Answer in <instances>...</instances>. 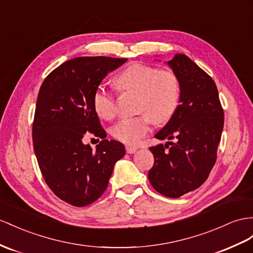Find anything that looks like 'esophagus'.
<instances>
[{
    "label": "esophagus",
    "instance_id": "esophagus-1",
    "mask_svg": "<svg viewBox=\"0 0 253 253\" xmlns=\"http://www.w3.org/2000/svg\"><path fill=\"white\" fill-rule=\"evenodd\" d=\"M125 148H126V152L128 154H133L135 151H137V147L131 146V145H126Z\"/></svg>",
    "mask_w": 253,
    "mask_h": 253
}]
</instances>
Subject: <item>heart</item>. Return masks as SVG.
<instances>
[{
    "instance_id": "1",
    "label": "heart",
    "mask_w": 253,
    "mask_h": 253,
    "mask_svg": "<svg viewBox=\"0 0 253 253\" xmlns=\"http://www.w3.org/2000/svg\"><path fill=\"white\" fill-rule=\"evenodd\" d=\"M116 84L123 92L139 94L138 111L134 118L119 121L111 128L113 138L126 144H137L151 131L154 121H169L179 106L180 82L170 69L135 62L119 75ZM94 109L101 119L111 120L116 114V97L105 87H98L93 97Z\"/></svg>"
}]
</instances>
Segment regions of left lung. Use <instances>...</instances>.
<instances>
[{
  "label": "left lung",
  "mask_w": 253,
  "mask_h": 253,
  "mask_svg": "<svg viewBox=\"0 0 253 253\" xmlns=\"http://www.w3.org/2000/svg\"><path fill=\"white\" fill-rule=\"evenodd\" d=\"M168 64L180 82V103L155 137L175 141L150 147L154 166L147 176L159 193L179 198L199 188L216 164L224 113L216 83L202 68L185 54Z\"/></svg>",
  "instance_id": "8db88e82"
}]
</instances>
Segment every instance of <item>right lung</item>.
Wrapping results in <instances>:
<instances>
[{
	"mask_svg": "<svg viewBox=\"0 0 253 253\" xmlns=\"http://www.w3.org/2000/svg\"><path fill=\"white\" fill-rule=\"evenodd\" d=\"M127 59L80 56L46 77L38 93L32 137L44 182L73 206L92 204L106 191L114 165L125 155L121 142L107 140L93 97L109 73ZM85 132L103 140L93 151L83 144Z\"/></svg>",
	"mask_w": 253,
	"mask_h": 253,
	"instance_id": "obj_1",
	"label": "right lung"
}]
</instances>
